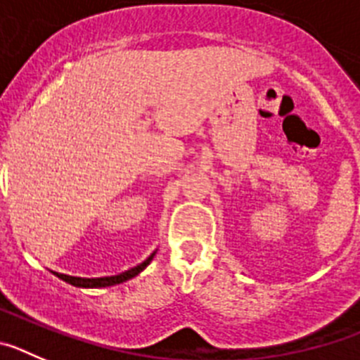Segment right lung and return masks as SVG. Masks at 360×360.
<instances>
[{
    "label": "right lung",
    "instance_id": "1",
    "mask_svg": "<svg viewBox=\"0 0 360 360\" xmlns=\"http://www.w3.org/2000/svg\"><path fill=\"white\" fill-rule=\"evenodd\" d=\"M155 254H157V250H155V252H153L151 256L146 259V262H142L141 265L133 266V269L126 270V272H122V274H117V276H106V278H75V276L59 274V272H53V274H56L59 279H63V281L70 283V285H73V287H79V288L113 287V285H119V283L128 281V279H131V278H135V276L141 274L142 270H144L146 266L151 263V259L155 257Z\"/></svg>",
    "mask_w": 360,
    "mask_h": 360
}]
</instances>
